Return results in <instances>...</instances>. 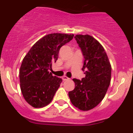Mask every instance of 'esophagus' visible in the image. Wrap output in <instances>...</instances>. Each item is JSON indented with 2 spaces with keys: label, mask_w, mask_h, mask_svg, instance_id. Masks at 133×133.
<instances>
[{
  "label": "esophagus",
  "mask_w": 133,
  "mask_h": 133,
  "mask_svg": "<svg viewBox=\"0 0 133 133\" xmlns=\"http://www.w3.org/2000/svg\"><path fill=\"white\" fill-rule=\"evenodd\" d=\"M69 78L68 77H67L66 76H62V80H64V81H65V80H69Z\"/></svg>",
  "instance_id": "esophagus-1"
}]
</instances>
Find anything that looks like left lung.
I'll list each match as a JSON object with an SVG mask.
<instances>
[{
	"instance_id": "obj_1",
	"label": "left lung",
	"mask_w": 133,
	"mask_h": 133,
	"mask_svg": "<svg viewBox=\"0 0 133 133\" xmlns=\"http://www.w3.org/2000/svg\"><path fill=\"white\" fill-rule=\"evenodd\" d=\"M81 49L84 61L82 71L85 76L82 80L73 78L75 88L69 92V97L76 108L88 111L103 100L111 77V66L104 48L88 35L75 37Z\"/></svg>"
}]
</instances>
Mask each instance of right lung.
<instances>
[{"label": "right lung", "instance_id": "right-lung-1", "mask_svg": "<svg viewBox=\"0 0 133 133\" xmlns=\"http://www.w3.org/2000/svg\"><path fill=\"white\" fill-rule=\"evenodd\" d=\"M73 37V34L47 35L32 46L24 58L19 71L21 89L25 101L33 108H43L53 100L62 80L53 76L49 70L58 59L60 48Z\"/></svg>", "mask_w": 133, "mask_h": 133}]
</instances>
